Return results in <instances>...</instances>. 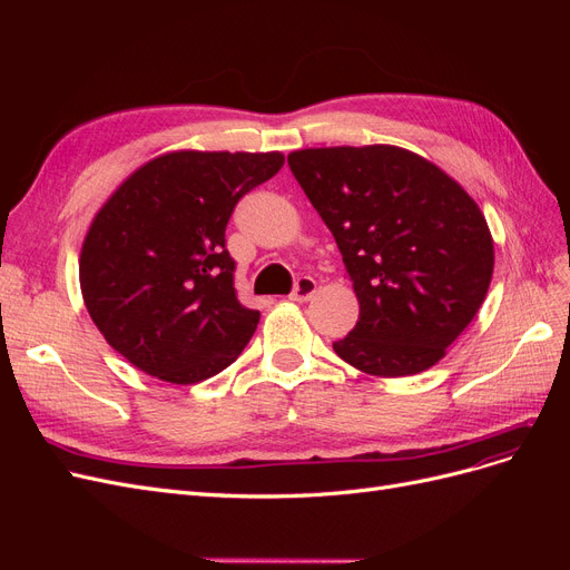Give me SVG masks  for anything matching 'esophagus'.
I'll return each mask as SVG.
<instances>
[{
    "label": "esophagus",
    "instance_id": "esophagus-1",
    "mask_svg": "<svg viewBox=\"0 0 570 570\" xmlns=\"http://www.w3.org/2000/svg\"><path fill=\"white\" fill-rule=\"evenodd\" d=\"M316 292V281L312 278V275H302V278L295 283V289L289 292V299L292 302H308L314 297Z\"/></svg>",
    "mask_w": 570,
    "mask_h": 570
}]
</instances>
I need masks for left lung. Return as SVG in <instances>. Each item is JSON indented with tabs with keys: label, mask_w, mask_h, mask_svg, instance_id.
<instances>
[{
	"label": "left lung",
	"mask_w": 570,
	"mask_h": 570,
	"mask_svg": "<svg viewBox=\"0 0 570 570\" xmlns=\"http://www.w3.org/2000/svg\"><path fill=\"white\" fill-rule=\"evenodd\" d=\"M287 164L333 233L358 299L335 354L383 377L435 366L492 281V235L478 204L435 164L392 145L299 149Z\"/></svg>",
	"instance_id": "obj_1"
}]
</instances>
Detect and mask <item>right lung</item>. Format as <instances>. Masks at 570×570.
<instances>
[{"label":"right lung","mask_w":570,"mask_h":570,"mask_svg":"<svg viewBox=\"0 0 570 570\" xmlns=\"http://www.w3.org/2000/svg\"><path fill=\"white\" fill-rule=\"evenodd\" d=\"M283 164L281 151H170L101 206L82 243L80 289L99 333L132 366L193 385L243 354L258 312L237 299L226 226Z\"/></svg>","instance_id":"right-lung-1"}]
</instances>
